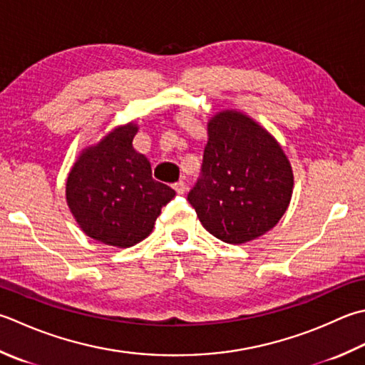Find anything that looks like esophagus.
Instances as JSON below:
<instances>
[{"instance_id": "1", "label": "esophagus", "mask_w": 365, "mask_h": 365, "mask_svg": "<svg viewBox=\"0 0 365 365\" xmlns=\"http://www.w3.org/2000/svg\"><path fill=\"white\" fill-rule=\"evenodd\" d=\"M174 190L177 191V195H183V192L187 191V185H185L183 180H180V182L174 183Z\"/></svg>"}]
</instances>
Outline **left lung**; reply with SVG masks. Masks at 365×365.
Here are the masks:
<instances>
[{
    "mask_svg": "<svg viewBox=\"0 0 365 365\" xmlns=\"http://www.w3.org/2000/svg\"><path fill=\"white\" fill-rule=\"evenodd\" d=\"M202 177L188 201L202 226L226 244H247L280 221L294 174L272 134L247 113L226 109L207 121Z\"/></svg>",
    "mask_w": 365,
    "mask_h": 365,
    "instance_id": "8db88e82",
    "label": "left lung"
}]
</instances>
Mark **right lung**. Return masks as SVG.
<instances>
[{
	"mask_svg": "<svg viewBox=\"0 0 365 365\" xmlns=\"http://www.w3.org/2000/svg\"><path fill=\"white\" fill-rule=\"evenodd\" d=\"M139 125H120L85 147L66 178V202L81 230L101 244L128 248L153 231L161 207L175 196L153 180L145 155L133 145Z\"/></svg>",
	"mask_w": 365,
	"mask_h": 365,
	"instance_id": "obj_1",
	"label": "right lung"
}]
</instances>
